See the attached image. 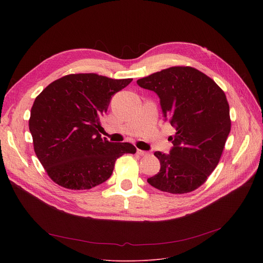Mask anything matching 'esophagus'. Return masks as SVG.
<instances>
[{
  "label": "esophagus",
  "instance_id": "1",
  "mask_svg": "<svg viewBox=\"0 0 263 263\" xmlns=\"http://www.w3.org/2000/svg\"><path fill=\"white\" fill-rule=\"evenodd\" d=\"M137 155H140L142 157H146L149 155V153H147V151H144V150H141V149H137Z\"/></svg>",
  "mask_w": 263,
  "mask_h": 263
}]
</instances>
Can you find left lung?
Masks as SVG:
<instances>
[{
    "label": "left lung",
    "instance_id": "left-lung-1",
    "mask_svg": "<svg viewBox=\"0 0 263 263\" xmlns=\"http://www.w3.org/2000/svg\"><path fill=\"white\" fill-rule=\"evenodd\" d=\"M155 91L165 119L176 129L168 155L156 151L160 172L150 185L172 194H184L203 184L215 170L230 132L226 95L197 69L175 66L136 81Z\"/></svg>",
    "mask_w": 263,
    "mask_h": 263
}]
</instances>
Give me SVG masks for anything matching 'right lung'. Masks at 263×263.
Listing matches in <instances>:
<instances>
[{"label":"right lung","mask_w":263,"mask_h":263,"mask_svg":"<svg viewBox=\"0 0 263 263\" xmlns=\"http://www.w3.org/2000/svg\"><path fill=\"white\" fill-rule=\"evenodd\" d=\"M131 82L96 73L68 74L36 97L30 132L35 154L55 183L89 190L107 180L119 157L136 153L132 144L108 142L98 131L112 96Z\"/></svg>","instance_id":"add662e5"}]
</instances>
